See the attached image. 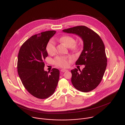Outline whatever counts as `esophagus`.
Masks as SVG:
<instances>
[{"mask_svg": "<svg viewBox=\"0 0 125 125\" xmlns=\"http://www.w3.org/2000/svg\"><path fill=\"white\" fill-rule=\"evenodd\" d=\"M61 71L62 72H64L67 71L68 70L67 69H62L61 70Z\"/></svg>", "mask_w": 125, "mask_h": 125, "instance_id": "esophagus-1", "label": "esophagus"}]
</instances>
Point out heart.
Masks as SVG:
<instances>
[{
  "label": "heart",
  "mask_w": 125,
  "mask_h": 125,
  "mask_svg": "<svg viewBox=\"0 0 125 125\" xmlns=\"http://www.w3.org/2000/svg\"><path fill=\"white\" fill-rule=\"evenodd\" d=\"M60 41L64 46L67 47H71L73 49H76L77 46L75 43V39L72 36H63L60 38ZM46 49L48 53L50 54H53L55 52V46L53 41H50L47 44ZM55 63L57 65L62 67H66L68 65V59L64 57H57L55 59Z\"/></svg>",
  "instance_id": "b5f03b06"
}]
</instances>
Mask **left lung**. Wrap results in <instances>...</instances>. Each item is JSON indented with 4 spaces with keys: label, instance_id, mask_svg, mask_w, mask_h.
<instances>
[{
    "label": "left lung",
    "instance_id": "obj_1",
    "mask_svg": "<svg viewBox=\"0 0 125 125\" xmlns=\"http://www.w3.org/2000/svg\"><path fill=\"white\" fill-rule=\"evenodd\" d=\"M64 33L79 36L83 42V50L75 62L85 65L82 71L71 70V82L77 90L89 92L95 89L102 80L107 66V58L103 40L97 33L85 26H77L62 30Z\"/></svg>",
    "mask_w": 125,
    "mask_h": 125
}]
</instances>
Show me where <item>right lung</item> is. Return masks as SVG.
Wrapping results in <instances>:
<instances>
[{"label":"right lung","mask_w":125,"mask_h":125,"mask_svg":"<svg viewBox=\"0 0 125 125\" xmlns=\"http://www.w3.org/2000/svg\"><path fill=\"white\" fill-rule=\"evenodd\" d=\"M56 32L48 31L32 36L18 54L17 71L21 82L31 95L40 99L53 94L59 79L58 69L53 68L50 73L44 69V61L48 56L46 47Z\"/></svg>","instance_id":"right-lung-1"}]
</instances>
